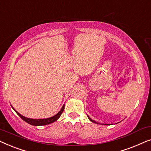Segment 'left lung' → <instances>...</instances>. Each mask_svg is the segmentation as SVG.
<instances>
[{
    "instance_id": "left-lung-1",
    "label": "left lung",
    "mask_w": 151,
    "mask_h": 151,
    "mask_svg": "<svg viewBox=\"0 0 151 151\" xmlns=\"http://www.w3.org/2000/svg\"><path fill=\"white\" fill-rule=\"evenodd\" d=\"M88 119H90V121H91V122H93V123H96V122H95V121H93V120H92V119H91L89 117H88Z\"/></svg>"
}]
</instances>
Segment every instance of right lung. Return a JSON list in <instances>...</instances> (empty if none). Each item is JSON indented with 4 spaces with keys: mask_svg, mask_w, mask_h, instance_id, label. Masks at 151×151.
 I'll return each mask as SVG.
<instances>
[{
    "mask_svg": "<svg viewBox=\"0 0 151 151\" xmlns=\"http://www.w3.org/2000/svg\"><path fill=\"white\" fill-rule=\"evenodd\" d=\"M14 109V108H13ZM64 109H65V105H63V107H62L61 110L59 111L58 113H57L56 115H54V116L49 117V118H46V119H30V118H27V117H25L24 116H22L18 113L17 111L16 110H14L16 111V113L19 115L21 119H23L24 122H27L28 124H29L33 126H43V125H47V124H49L54 122L55 121H56L57 119H58V118L60 117V115L62 113H63Z\"/></svg>",
    "mask_w": 151,
    "mask_h": 151,
    "instance_id": "obj_1",
    "label": "right lung"
}]
</instances>
